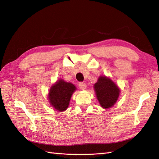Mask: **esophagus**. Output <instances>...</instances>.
Listing matches in <instances>:
<instances>
[{
	"instance_id": "1",
	"label": "esophagus",
	"mask_w": 159,
	"mask_h": 159,
	"mask_svg": "<svg viewBox=\"0 0 159 159\" xmlns=\"http://www.w3.org/2000/svg\"><path fill=\"white\" fill-rule=\"evenodd\" d=\"M79 85L80 89L81 90H84L86 88V85H85V83H80Z\"/></svg>"
}]
</instances>
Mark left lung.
Wrapping results in <instances>:
<instances>
[{"label": "left lung", "mask_w": 159, "mask_h": 159, "mask_svg": "<svg viewBox=\"0 0 159 159\" xmlns=\"http://www.w3.org/2000/svg\"><path fill=\"white\" fill-rule=\"evenodd\" d=\"M97 99L104 109L113 107L119 97L120 91L119 87L112 80L105 76H101L94 84Z\"/></svg>", "instance_id": "1"}]
</instances>
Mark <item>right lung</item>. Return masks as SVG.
I'll return each mask as SVG.
<instances>
[{"mask_svg": "<svg viewBox=\"0 0 159 159\" xmlns=\"http://www.w3.org/2000/svg\"><path fill=\"white\" fill-rule=\"evenodd\" d=\"M76 89V87L72 83L60 79L50 89L49 102L59 111H66L68 107L72 93Z\"/></svg>", "mask_w": 159, "mask_h": 159, "instance_id": "add662e5", "label": "right lung"}]
</instances>
